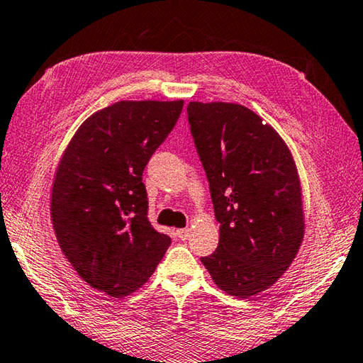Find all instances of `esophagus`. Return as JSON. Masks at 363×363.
<instances>
[{"label":"esophagus","mask_w":363,"mask_h":363,"mask_svg":"<svg viewBox=\"0 0 363 363\" xmlns=\"http://www.w3.org/2000/svg\"><path fill=\"white\" fill-rule=\"evenodd\" d=\"M176 234H177V238H179L181 240H186L189 238L190 230L189 228H181V230L176 231Z\"/></svg>","instance_id":"34e87169"}]
</instances>
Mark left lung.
Segmentation results:
<instances>
[{
	"label": "left lung",
	"instance_id": "1",
	"mask_svg": "<svg viewBox=\"0 0 363 363\" xmlns=\"http://www.w3.org/2000/svg\"><path fill=\"white\" fill-rule=\"evenodd\" d=\"M187 113L220 223L217 250L201 262L220 289L247 299L271 288L299 252V173L279 132L247 106L190 102Z\"/></svg>",
	"mask_w": 363,
	"mask_h": 363
}]
</instances>
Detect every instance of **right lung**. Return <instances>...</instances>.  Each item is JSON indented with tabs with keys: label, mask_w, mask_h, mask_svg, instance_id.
<instances>
[{
	"label": "right lung",
	"mask_w": 363,
	"mask_h": 363,
	"mask_svg": "<svg viewBox=\"0 0 363 363\" xmlns=\"http://www.w3.org/2000/svg\"><path fill=\"white\" fill-rule=\"evenodd\" d=\"M184 101H121L78 127L56 168L50 216L77 274L125 297L149 280L172 244L147 220L143 169Z\"/></svg>",
	"instance_id": "add662e5"
}]
</instances>
